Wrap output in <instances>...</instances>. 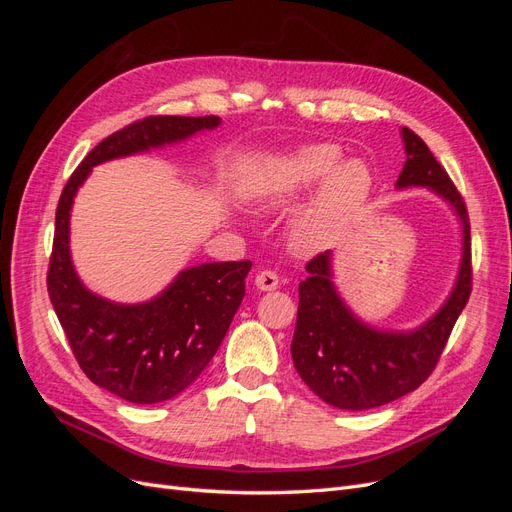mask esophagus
<instances>
[{
    "label": "esophagus",
    "instance_id": "esophagus-1",
    "mask_svg": "<svg viewBox=\"0 0 512 512\" xmlns=\"http://www.w3.org/2000/svg\"><path fill=\"white\" fill-rule=\"evenodd\" d=\"M256 286L260 288V290H275L277 286H280V277H277V273L275 271H260L258 275H256Z\"/></svg>",
    "mask_w": 512,
    "mask_h": 512
}]
</instances>
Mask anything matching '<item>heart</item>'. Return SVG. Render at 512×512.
Here are the masks:
<instances>
[{"mask_svg":"<svg viewBox=\"0 0 512 512\" xmlns=\"http://www.w3.org/2000/svg\"><path fill=\"white\" fill-rule=\"evenodd\" d=\"M342 158L337 145H309L275 158L258 179L256 198L265 207L299 203L320 185L314 203L292 228V243L301 252L327 245L371 190L367 166Z\"/></svg>","mask_w":512,"mask_h":512,"instance_id":"heart-1","label":"heart"}]
</instances>
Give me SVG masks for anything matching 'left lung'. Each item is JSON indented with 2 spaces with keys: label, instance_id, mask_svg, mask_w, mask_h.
<instances>
[{
  "label": "left lung",
  "instance_id": "left-lung-1",
  "mask_svg": "<svg viewBox=\"0 0 512 512\" xmlns=\"http://www.w3.org/2000/svg\"><path fill=\"white\" fill-rule=\"evenodd\" d=\"M406 164L397 188H429L459 215L463 228L461 265L451 297L423 327L408 333L378 331L356 318L339 297L331 252L305 265L299 284V314L292 335V361L303 382L322 401L339 410H369L418 389L436 369L459 314L472 292V243L466 203L423 138L401 130Z\"/></svg>",
  "mask_w": 512,
  "mask_h": 512
}]
</instances>
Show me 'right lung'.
I'll use <instances>...</instances> for the list:
<instances>
[{"mask_svg": "<svg viewBox=\"0 0 512 512\" xmlns=\"http://www.w3.org/2000/svg\"><path fill=\"white\" fill-rule=\"evenodd\" d=\"M220 126V117L151 115L106 136L68 179L55 213L46 288L85 376L132 404L173 399L200 376L245 297L250 260L207 262L177 275L156 299L121 305L89 292L70 260V209L91 168L179 143Z\"/></svg>", "mask_w": 512, "mask_h": 512, "instance_id": "add662e5", "label": "right lung"}]
</instances>
